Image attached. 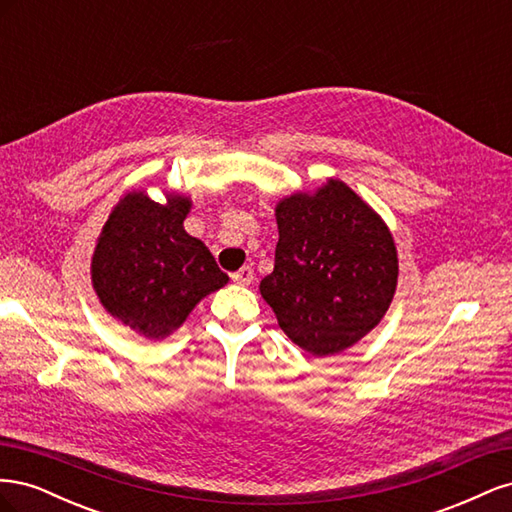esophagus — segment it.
I'll return each instance as SVG.
<instances>
[{"instance_id": "esophagus-1", "label": "esophagus", "mask_w": 512, "mask_h": 512, "mask_svg": "<svg viewBox=\"0 0 512 512\" xmlns=\"http://www.w3.org/2000/svg\"><path fill=\"white\" fill-rule=\"evenodd\" d=\"M230 277H232V282H235V284L247 286V284L254 282V269L252 267H241L239 271H235Z\"/></svg>"}]
</instances>
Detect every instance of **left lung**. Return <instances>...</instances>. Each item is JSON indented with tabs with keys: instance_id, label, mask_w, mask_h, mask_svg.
<instances>
[{
	"instance_id": "8db88e82",
	"label": "left lung",
	"mask_w": 512,
	"mask_h": 512,
	"mask_svg": "<svg viewBox=\"0 0 512 512\" xmlns=\"http://www.w3.org/2000/svg\"><path fill=\"white\" fill-rule=\"evenodd\" d=\"M280 241L260 294L282 331L314 356L342 352L389 309L397 252L389 228L346 183L294 194L275 209Z\"/></svg>"
}]
</instances>
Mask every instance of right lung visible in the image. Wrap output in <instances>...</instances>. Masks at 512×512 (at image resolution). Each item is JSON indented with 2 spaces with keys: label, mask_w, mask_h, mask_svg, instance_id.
Returning a JSON list of instances; mask_svg holds the SVG:
<instances>
[{
  "label": "right lung",
  "mask_w": 512,
  "mask_h": 512,
  "mask_svg": "<svg viewBox=\"0 0 512 512\" xmlns=\"http://www.w3.org/2000/svg\"><path fill=\"white\" fill-rule=\"evenodd\" d=\"M190 200L170 196L160 205L143 192L121 198L91 260V280L102 305L145 337L181 327L205 294L228 275L203 241L183 230Z\"/></svg>",
  "instance_id": "1"
}]
</instances>
